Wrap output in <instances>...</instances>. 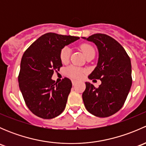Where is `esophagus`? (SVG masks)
<instances>
[{
  "label": "esophagus",
  "mask_w": 146,
  "mask_h": 146,
  "mask_svg": "<svg viewBox=\"0 0 146 146\" xmlns=\"http://www.w3.org/2000/svg\"><path fill=\"white\" fill-rule=\"evenodd\" d=\"M77 81H76V80H72V84H73V85H76V84H77Z\"/></svg>",
  "instance_id": "1"
}]
</instances>
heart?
Masks as SVG:
<instances>
[{"label":"heart","mask_w":146,"mask_h":146,"mask_svg":"<svg viewBox=\"0 0 146 146\" xmlns=\"http://www.w3.org/2000/svg\"><path fill=\"white\" fill-rule=\"evenodd\" d=\"M80 48L85 56H87L90 53L95 52V49H94L93 47L91 45L88 44H82ZM70 51H71L70 48L68 46H65L61 49V53H60V58H61V61L63 63H66L68 61L69 58H70ZM66 71H67V74L70 77L75 79L82 78L85 76V73H86V70H84V69L76 67V66H69L67 70H66Z\"/></svg>","instance_id":"heart-1"}]
</instances>
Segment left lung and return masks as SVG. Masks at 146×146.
<instances>
[{
	"label": "left lung",
	"mask_w": 146,
	"mask_h": 146,
	"mask_svg": "<svg viewBox=\"0 0 146 146\" xmlns=\"http://www.w3.org/2000/svg\"><path fill=\"white\" fill-rule=\"evenodd\" d=\"M97 46L99 58L97 66L88 78L100 79L96 88L89 82L82 93L86 110L98 117L115 114L124 104L132 84L131 59L123 47L111 36L95 34L82 37Z\"/></svg>",
	"instance_id": "obj_1"
}]
</instances>
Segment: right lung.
Segmentation results:
<instances>
[{"label":"right lung","instance_id":"add662e5","mask_svg":"<svg viewBox=\"0 0 146 146\" xmlns=\"http://www.w3.org/2000/svg\"><path fill=\"white\" fill-rule=\"evenodd\" d=\"M79 39L49 32L38 38L23 54L19 87L27 107L37 117L53 119L64 111L72 82L65 78L57 83L51 77L62 66L61 49Z\"/></svg>","mask_w":146,"mask_h":146}]
</instances>
